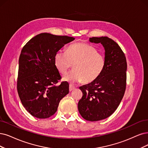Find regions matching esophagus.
<instances>
[{"label":"esophagus","mask_w":148,"mask_h":148,"mask_svg":"<svg viewBox=\"0 0 148 148\" xmlns=\"http://www.w3.org/2000/svg\"><path fill=\"white\" fill-rule=\"evenodd\" d=\"M75 88V86L72 84H69V91H71Z\"/></svg>","instance_id":"esophagus-1"}]
</instances>
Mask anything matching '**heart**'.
Segmentation results:
<instances>
[{
    "instance_id": "1",
    "label": "heart",
    "mask_w": 148,
    "mask_h": 148,
    "mask_svg": "<svg viewBox=\"0 0 148 148\" xmlns=\"http://www.w3.org/2000/svg\"><path fill=\"white\" fill-rule=\"evenodd\" d=\"M106 62L104 56L96 47L82 42L71 45L66 53L59 51L54 56V64L60 73L64 74L73 64L74 69L63 77L64 81L71 83L94 81L104 69Z\"/></svg>"
}]
</instances>
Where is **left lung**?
Here are the masks:
<instances>
[{
	"label": "left lung",
	"instance_id": "1",
	"mask_svg": "<svg viewBox=\"0 0 148 148\" xmlns=\"http://www.w3.org/2000/svg\"><path fill=\"white\" fill-rule=\"evenodd\" d=\"M89 41L103 46L106 66L96 80L79 87L84 95L78 110L87 121H97L110 116L121 102L126 86L127 62L121 47L111 38L92 37Z\"/></svg>",
	"mask_w": 148,
	"mask_h": 148
}]
</instances>
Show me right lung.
Listing matches in <instances>:
<instances>
[{
  "label": "right lung",
  "instance_id": "add662e5",
  "mask_svg": "<svg viewBox=\"0 0 148 148\" xmlns=\"http://www.w3.org/2000/svg\"><path fill=\"white\" fill-rule=\"evenodd\" d=\"M74 40L73 37L42 33L32 38L22 49L17 89L23 106L34 117H51L57 112L60 101L68 94L66 82L56 85L61 76L55 66L54 56Z\"/></svg>",
  "mask_w": 148,
  "mask_h": 148
}]
</instances>
